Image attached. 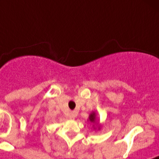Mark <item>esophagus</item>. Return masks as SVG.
I'll return each instance as SVG.
<instances>
[{"label":"esophagus","mask_w":159,"mask_h":159,"mask_svg":"<svg viewBox=\"0 0 159 159\" xmlns=\"http://www.w3.org/2000/svg\"><path fill=\"white\" fill-rule=\"evenodd\" d=\"M68 117H69V119H75V112H74V111H73V112H71V113L69 114V116H68Z\"/></svg>","instance_id":"1"}]
</instances>
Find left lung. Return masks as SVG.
<instances>
[{"instance_id": "1", "label": "left lung", "mask_w": 159, "mask_h": 159, "mask_svg": "<svg viewBox=\"0 0 159 159\" xmlns=\"http://www.w3.org/2000/svg\"><path fill=\"white\" fill-rule=\"evenodd\" d=\"M89 119H90V121L92 122V123H95V113H92L89 116Z\"/></svg>"}]
</instances>
